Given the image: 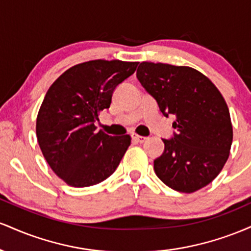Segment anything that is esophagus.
I'll list each match as a JSON object with an SVG mask.
<instances>
[{"label": "esophagus", "mask_w": 251, "mask_h": 251, "mask_svg": "<svg viewBox=\"0 0 251 251\" xmlns=\"http://www.w3.org/2000/svg\"><path fill=\"white\" fill-rule=\"evenodd\" d=\"M132 139H133L135 143H144L146 140V137H142V135H138V134L133 133L132 134Z\"/></svg>", "instance_id": "obj_1"}]
</instances>
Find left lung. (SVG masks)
<instances>
[{
	"mask_svg": "<svg viewBox=\"0 0 251 251\" xmlns=\"http://www.w3.org/2000/svg\"><path fill=\"white\" fill-rule=\"evenodd\" d=\"M137 77L160 112L175 117L174 137L163 139L154 172L169 188L195 192L217 177L229 157L232 125L221 92L201 72L185 66L142 62Z\"/></svg>",
	"mask_w": 251,
	"mask_h": 251,
	"instance_id": "1",
	"label": "left lung"
}]
</instances>
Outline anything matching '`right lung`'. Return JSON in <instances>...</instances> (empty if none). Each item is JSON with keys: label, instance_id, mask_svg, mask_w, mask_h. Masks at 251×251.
<instances>
[{"label": "right lung", "instance_id": "obj_1", "mask_svg": "<svg viewBox=\"0 0 251 251\" xmlns=\"http://www.w3.org/2000/svg\"><path fill=\"white\" fill-rule=\"evenodd\" d=\"M137 66L119 60L79 63L46 93L36 119L37 142L51 170L68 185H96L119 165L131 137H112L98 131L96 123L111 105L114 89Z\"/></svg>", "mask_w": 251, "mask_h": 251}]
</instances>
